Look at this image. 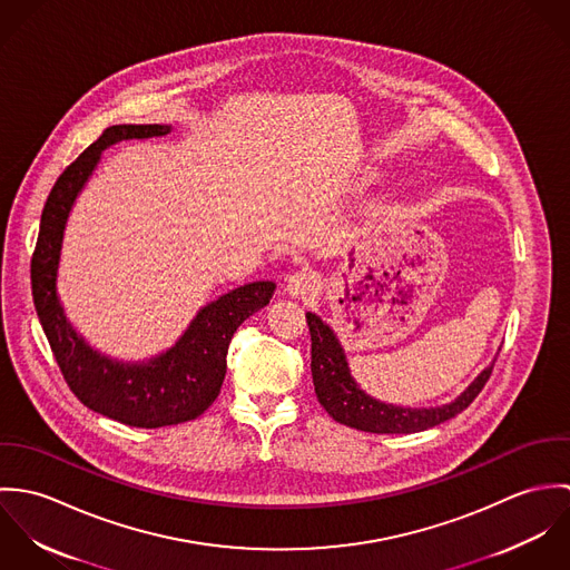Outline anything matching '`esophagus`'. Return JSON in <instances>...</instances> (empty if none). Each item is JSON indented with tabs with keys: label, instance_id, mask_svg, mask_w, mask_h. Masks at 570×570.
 Segmentation results:
<instances>
[{
	"label": "esophagus",
	"instance_id": "34e87169",
	"mask_svg": "<svg viewBox=\"0 0 570 570\" xmlns=\"http://www.w3.org/2000/svg\"><path fill=\"white\" fill-rule=\"evenodd\" d=\"M318 287V276L316 272L312 269H301V272H294L289 278H287V292L292 296H307L312 292H316Z\"/></svg>",
	"mask_w": 570,
	"mask_h": 570
}]
</instances>
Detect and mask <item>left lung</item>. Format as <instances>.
Returning <instances> with one entry per match:
<instances>
[{
  "instance_id": "8db88e82",
  "label": "left lung",
  "mask_w": 570,
  "mask_h": 570,
  "mask_svg": "<svg viewBox=\"0 0 570 570\" xmlns=\"http://www.w3.org/2000/svg\"><path fill=\"white\" fill-rule=\"evenodd\" d=\"M307 326L312 333V377L321 406L337 423L364 432L410 434L434 428L470 406L485 389L493 371V366L485 368L459 400L445 406L402 407L382 404L357 389L333 331L316 314H307Z\"/></svg>"
}]
</instances>
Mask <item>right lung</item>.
Instances as JSON below:
<instances>
[{"label": "right lung", "instance_id": "add662e5", "mask_svg": "<svg viewBox=\"0 0 570 570\" xmlns=\"http://www.w3.org/2000/svg\"><path fill=\"white\" fill-rule=\"evenodd\" d=\"M168 131V125H116L105 129L55 181L30 261L35 309L66 384L89 410L134 428L177 425L210 406L226 377V355L235 331L274 294L272 281H254L224 294L197 314L170 351L147 364H118L100 357L68 325L55 281L63 228L82 184L105 147Z\"/></svg>", "mask_w": 570, "mask_h": 570}]
</instances>
